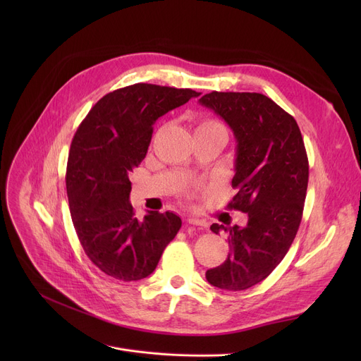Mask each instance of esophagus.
Segmentation results:
<instances>
[{"label":"esophagus","mask_w":361,"mask_h":361,"mask_svg":"<svg viewBox=\"0 0 361 361\" xmlns=\"http://www.w3.org/2000/svg\"><path fill=\"white\" fill-rule=\"evenodd\" d=\"M187 222H188V225L199 226V228H206V226H207V224H206L204 221L197 219V218H188V219H187Z\"/></svg>","instance_id":"1"}]
</instances>
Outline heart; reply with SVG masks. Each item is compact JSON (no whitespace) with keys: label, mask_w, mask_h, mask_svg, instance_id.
Segmentation results:
<instances>
[{"label":"heart","mask_w":361,"mask_h":361,"mask_svg":"<svg viewBox=\"0 0 361 361\" xmlns=\"http://www.w3.org/2000/svg\"><path fill=\"white\" fill-rule=\"evenodd\" d=\"M214 130L225 131V133H226L224 123L219 121V120H216V118H203V120L199 121L197 128H196V131H214ZM193 192H195V190H193ZM193 192H190V195H192Z\"/></svg>","instance_id":"1"}]
</instances>
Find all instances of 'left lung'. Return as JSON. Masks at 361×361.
Segmentation results:
<instances>
[{
  "mask_svg": "<svg viewBox=\"0 0 361 361\" xmlns=\"http://www.w3.org/2000/svg\"><path fill=\"white\" fill-rule=\"evenodd\" d=\"M199 102L234 131L237 193L226 207L249 215L243 228L211 226L228 234L230 253L206 271V279L221 290H247L271 275L295 238L309 183L307 152L294 117L262 93L214 90Z\"/></svg>",
  "mask_w": 361,
  "mask_h": 361,
  "instance_id": "obj_1",
  "label": "left lung"
}]
</instances>
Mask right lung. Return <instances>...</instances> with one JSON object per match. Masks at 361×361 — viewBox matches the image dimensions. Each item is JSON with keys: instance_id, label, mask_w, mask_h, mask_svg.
I'll return each instance as SVG.
<instances>
[{"instance_id": "1", "label": "right lung", "mask_w": 361, "mask_h": 361, "mask_svg": "<svg viewBox=\"0 0 361 361\" xmlns=\"http://www.w3.org/2000/svg\"><path fill=\"white\" fill-rule=\"evenodd\" d=\"M192 89L136 83L106 93L73 137L66 187L74 230L90 262L108 276L139 281L157 264L178 230L173 212L135 216L130 173L145 159L154 124L199 97Z\"/></svg>"}]
</instances>
